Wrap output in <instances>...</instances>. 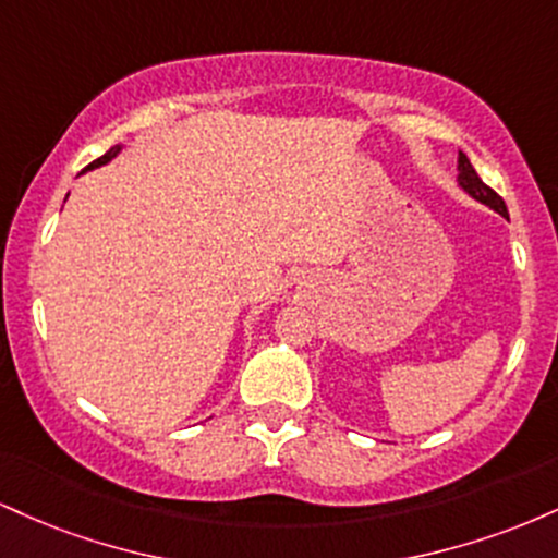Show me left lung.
I'll return each mask as SVG.
<instances>
[{
  "label": "left lung",
  "instance_id": "obj_1",
  "mask_svg": "<svg viewBox=\"0 0 558 558\" xmlns=\"http://www.w3.org/2000/svg\"><path fill=\"white\" fill-rule=\"evenodd\" d=\"M459 185H462V189H464L466 194H470L472 198H477V202H483L485 207L496 209L498 215L509 217V213H506L504 198L498 196L496 191L490 189V185H485L483 181H480V175L475 172V168H472L470 159H466V155H462V151H459Z\"/></svg>",
  "mask_w": 558,
  "mask_h": 558
}]
</instances>
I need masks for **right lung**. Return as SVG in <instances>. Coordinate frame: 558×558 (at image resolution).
I'll list each match as a JSON object with an SVG mask.
<instances>
[{"instance_id": "1", "label": "right lung", "mask_w": 558, "mask_h": 558, "mask_svg": "<svg viewBox=\"0 0 558 558\" xmlns=\"http://www.w3.org/2000/svg\"><path fill=\"white\" fill-rule=\"evenodd\" d=\"M118 151H120V146H112V149H110V151H107V155H101L99 159H94V162H92V165H88V168H86V170H94V168H99V165H107V162H110V159H112V157H118Z\"/></svg>"}]
</instances>
